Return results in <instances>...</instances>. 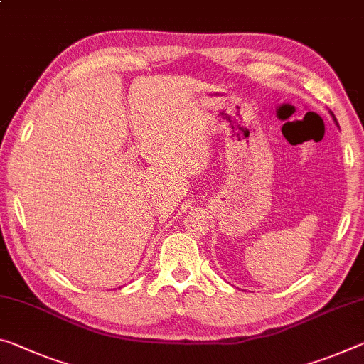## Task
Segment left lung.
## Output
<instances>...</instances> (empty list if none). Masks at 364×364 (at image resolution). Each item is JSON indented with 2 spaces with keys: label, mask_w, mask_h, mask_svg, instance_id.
Returning <instances> with one entry per match:
<instances>
[{
  "label": "left lung",
  "mask_w": 364,
  "mask_h": 364,
  "mask_svg": "<svg viewBox=\"0 0 364 364\" xmlns=\"http://www.w3.org/2000/svg\"><path fill=\"white\" fill-rule=\"evenodd\" d=\"M331 114H332V118H333V121H336V123H337V119H336V117H333V113L331 112ZM337 126H338V123H337Z\"/></svg>",
  "instance_id": "1"
}]
</instances>
